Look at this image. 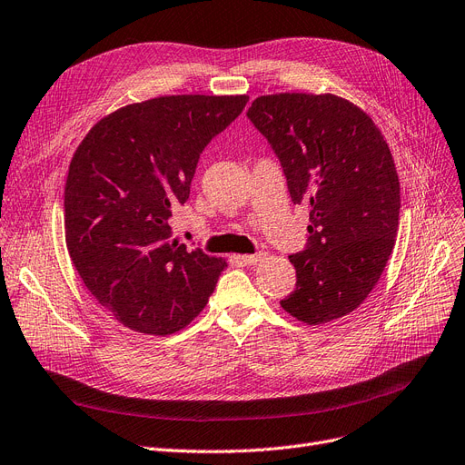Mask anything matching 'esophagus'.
Listing matches in <instances>:
<instances>
[{
	"label": "esophagus",
	"mask_w": 465,
	"mask_h": 465,
	"mask_svg": "<svg viewBox=\"0 0 465 465\" xmlns=\"http://www.w3.org/2000/svg\"><path fill=\"white\" fill-rule=\"evenodd\" d=\"M265 257H267L265 252H257V253H252V255H242L240 259H242V263H246V265H259Z\"/></svg>",
	"instance_id": "esophagus-1"
}]
</instances>
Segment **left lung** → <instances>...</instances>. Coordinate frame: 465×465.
<instances>
[{
  "mask_svg": "<svg viewBox=\"0 0 465 465\" xmlns=\"http://www.w3.org/2000/svg\"><path fill=\"white\" fill-rule=\"evenodd\" d=\"M248 118L281 160L292 202L311 208L309 246L290 255L297 282L281 307L309 326L338 321L361 307L393 252V154L374 120L331 93L262 95Z\"/></svg>",
  "mask_w": 465,
  "mask_h": 465,
  "instance_id": "obj_1",
  "label": "left lung"
}]
</instances>
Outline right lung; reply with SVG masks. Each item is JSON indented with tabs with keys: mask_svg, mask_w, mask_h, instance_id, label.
I'll return each instance as SVG.
<instances>
[{
	"mask_svg": "<svg viewBox=\"0 0 465 465\" xmlns=\"http://www.w3.org/2000/svg\"><path fill=\"white\" fill-rule=\"evenodd\" d=\"M248 95H163L103 116L78 144L64 187L68 255L125 328L170 336L206 307L227 259L172 238L200 153Z\"/></svg>",
	"mask_w": 465,
	"mask_h": 465,
	"instance_id": "obj_1",
	"label": "right lung"
}]
</instances>
